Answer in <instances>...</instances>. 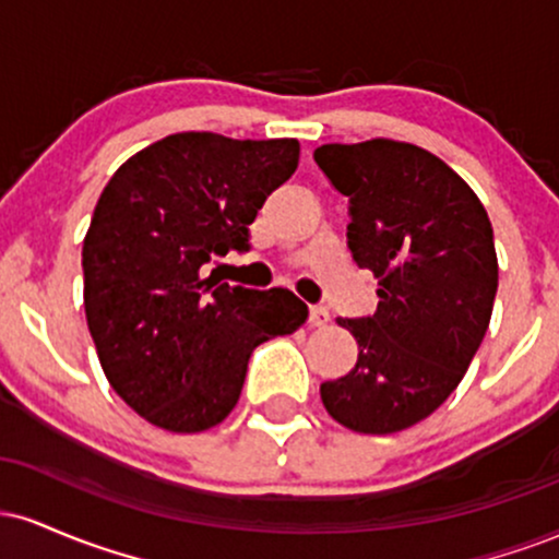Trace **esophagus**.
I'll list each match as a JSON object with an SVG mask.
<instances>
[{"instance_id": "esophagus-1", "label": "esophagus", "mask_w": 559, "mask_h": 559, "mask_svg": "<svg viewBox=\"0 0 559 559\" xmlns=\"http://www.w3.org/2000/svg\"><path fill=\"white\" fill-rule=\"evenodd\" d=\"M329 320H331V316H329V310H325V307H320V305L310 307V325H312V329H325V325H329Z\"/></svg>"}]
</instances>
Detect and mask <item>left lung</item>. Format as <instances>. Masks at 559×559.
Wrapping results in <instances>:
<instances>
[{"label": "left lung", "instance_id": "1", "mask_svg": "<svg viewBox=\"0 0 559 559\" xmlns=\"http://www.w3.org/2000/svg\"><path fill=\"white\" fill-rule=\"evenodd\" d=\"M312 157L349 197L346 243L376 273L381 299L373 316L336 320L360 357L320 383V400L352 431H402L447 402L489 329L499 284L489 215L457 173L415 144H323Z\"/></svg>", "mask_w": 559, "mask_h": 559}]
</instances>
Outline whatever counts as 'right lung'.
Listing matches in <instances>:
<instances>
[{
  "label": "right lung",
  "mask_w": 559,
  "mask_h": 559,
  "mask_svg": "<svg viewBox=\"0 0 559 559\" xmlns=\"http://www.w3.org/2000/svg\"><path fill=\"white\" fill-rule=\"evenodd\" d=\"M297 139L173 133L118 168L83 239V307L107 381L152 426L207 431L239 402L252 352L305 323L286 288L221 284L249 223L292 178Z\"/></svg>",
  "instance_id": "add662e5"
}]
</instances>
